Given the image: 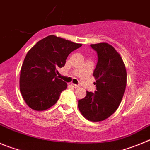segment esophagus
<instances>
[{
	"mask_svg": "<svg viewBox=\"0 0 150 150\" xmlns=\"http://www.w3.org/2000/svg\"><path fill=\"white\" fill-rule=\"evenodd\" d=\"M71 86H72V87H73V88H78V87H80V86H79V85H77V84H75V83H71Z\"/></svg>",
	"mask_w": 150,
	"mask_h": 150,
	"instance_id": "1",
	"label": "esophagus"
}]
</instances>
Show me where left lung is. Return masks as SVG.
Returning a JSON list of instances; mask_svg holds the SVG:
<instances>
[{
	"label": "left lung",
	"mask_w": 150,
	"mask_h": 150,
	"mask_svg": "<svg viewBox=\"0 0 150 150\" xmlns=\"http://www.w3.org/2000/svg\"><path fill=\"white\" fill-rule=\"evenodd\" d=\"M90 46L98 55L93 72L96 90L87 91L86 96L78 100V109L88 120L100 122L118 108L126 87L127 74L122 57L111 45L101 42Z\"/></svg>",
	"instance_id": "1"
}]
</instances>
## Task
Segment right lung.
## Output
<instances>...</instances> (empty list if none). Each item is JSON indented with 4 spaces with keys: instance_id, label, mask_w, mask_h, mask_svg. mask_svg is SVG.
Wrapping results in <instances>:
<instances>
[{
    "instance_id": "right-lung-1",
    "label": "right lung",
    "mask_w": 150,
    "mask_h": 150,
    "mask_svg": "<svg viewBox=\"0 0 150 150\" xmlns=\"http://www.w3.org/2000/svg\"><path fill=\"white\" fill-rule=\"evenodd\" d=\"M81 44L50 35L40 40L27 54L21 69L20 91L30 108L45 110L53 106L67 83L57 77V69Z\"/></svg>"
}]
</instances>
